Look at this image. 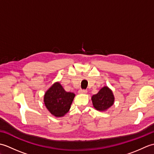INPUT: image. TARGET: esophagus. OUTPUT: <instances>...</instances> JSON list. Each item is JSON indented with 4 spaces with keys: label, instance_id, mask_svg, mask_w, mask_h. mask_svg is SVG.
I'll return each instance as SVG.
<instances>
[{
    "label": "esophagus",
    "instance_id": "obj_1",
    "mask_svg": "<svg viewBox=\"0 0 154 154\" xmlns=\"http://www.w3.org/2000/svg\"><path fill=\"white\" fill-rule=\"evenodd\" d=\"M79 94H87V90L81 89V90L79 91Z\"/></svg>",
    "mask_w": 154,
    "mask_h": 154
}]
</instances>
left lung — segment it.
Returning <instances> with one entry per match:
<instances>
[{
  "label": "left lung",
  "mask_w": 154,
  "mask_h": 154,
  "mask_svg": "<svg viewBox=\"0 0 154 154\" xmlns=\"http://www.w3.org/2000/svg\"><path fill=\"white\" fill-rule=\"evenodd\" d=\"M114 99L115 98L112 91L107 86L101 88L99 92L91 97V100L94 109L102 112L107 110L113 105Z\"/></svg>",
  "instance_id": "obj_1"
}]
</instances>
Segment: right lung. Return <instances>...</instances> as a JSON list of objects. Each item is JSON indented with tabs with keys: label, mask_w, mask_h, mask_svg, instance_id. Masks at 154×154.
<instances>
[{
	"label": "right lung",
	"mask_w": 154,
	"mask_h": 154,
	"mask_svg": "<svg viewBox=\"0 0 154 154\" xmlns=\"http://www.w3.org/2000/svg\"><path fill=\"white\" fill-rule=\"evenodd\" d=\"M75 97V93L66 92L57 81L45 91L44 102L52 115L60 118L64 116L69 111Z\"/></svg>",
	"instance_id": "1"
}]
</instances>
